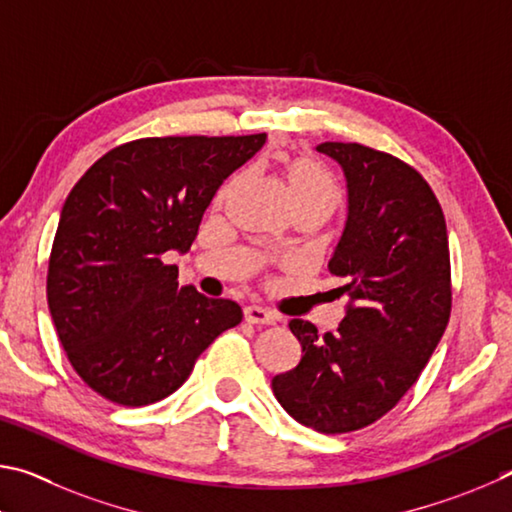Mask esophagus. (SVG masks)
Here are the masks:
<instances>
[{"instance_id":"esophagus-1","label":"esophagus","mask_w":512,"mask_h":512,"mask_svg":"<svg viewBox=\"0 0 512 512\" xmlns=\"http://www.w3.org/2000/svg\"><path fill=\"white\" fill-rule=\"evenodd\" d=\"M276 312L267 310L263 306H247L245 308V321H249V324L254 326H272L276 324Z\"/></svg>"}]
</instances>
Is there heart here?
I'll return each instance as SVG.
<instances>
[{"label": "heart", "mask_w": 512, "mask_h": 512, "mask_svg": "<svg viewBox=\"0 0 512 512\" xmlns=\"http://www.w3.org/2000/svg\"><path fill=\"white\" fill-rule=\"evenodd\" d=\"M285 179H288V191L294 209H315L324 215V218H328V215L335 213L339 209V204L344 202V193L342 186L337 182V177L330 173L324 164H319V161L312 157L297 155L285 159ZM236 184L238 177L229 179V182L220 188L218 202H222Z\"/></svg>", "instance_id": "obj_1"}]
</instances>
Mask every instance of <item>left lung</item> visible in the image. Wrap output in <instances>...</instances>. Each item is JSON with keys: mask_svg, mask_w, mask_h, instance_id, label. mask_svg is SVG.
Here are the masks:
<instances>
[{"mask_svg": "<svg viewBox=\"0 0 512 512\" xmlns=\"http://www.w3.org/2000/svg\"><path fill=\"white\" fill-rule=\"evenodd\" d=\"M317 150L346 175V229L328 272L342 279L348 308L324 337L310 321H290L303 357L272 389L301 425L348 434L396 407L441 342L452 310L450 245L441 204L414 166L362 143Z\"/></svg>", "mask_w": 512, "mask_h": 512, "instance_id": "1", "label": "left lung"}]
</instances>
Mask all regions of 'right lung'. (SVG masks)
<instances>
[{
    "mask_svg": "<svg viewBox=\"0 0 512 512\" xmlns=\"http://www.w3.org/2000/svg\"><path fill=\"white\" fill-rule=\"evenodd\" d=\"M267 134L148 137L94 161L62 206L47 301L67 360L98 396L123 407L164 400L197 357L238 326L236 301L179 288L166 251H188L224 179Z\"/></svg>",
    "mask_w": 512,
    "mask_h": 512,
    "instance_id": "right-lung-1",
    "label": "right lung"
}]
</instances>
